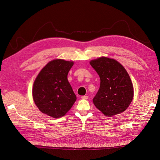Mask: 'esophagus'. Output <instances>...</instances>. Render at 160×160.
<instances>
[{
	"instance_id": "34e87169",
	"label": "esophagus",
	"mask_w": 160,
	"mask_h": 160,
	"mask_svg": "<svg viewBox=\"0 0 160 160\" xmlns=\"http://www.w3.org/2000/svg\"><path fill=\"white\" fill-rule=\"evenodd\" d=\"M88 96H81V98L82 99H88Z\"/></svg>"
}]
</instances>
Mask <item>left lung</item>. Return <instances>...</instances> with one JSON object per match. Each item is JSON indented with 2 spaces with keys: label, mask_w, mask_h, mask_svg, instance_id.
<instances>
[{
  "label": "left lung",
  "mask_w": 160,
  "mask_h": 160,
  "mask_svg": "<svg viewBox=\"0 0 160 160\" xmlns=\"http://www.w3.org/2000/svg\"><path fill=\"white\" fill-rule=\"evenodd\" d=\"M100 78V87L93 98L94 105L105 116L124 112L133 97L132 81L125 68L117 60L100 57L90 62Z\"/></svg>",
  "instance_id": "8db88e82"
}]
</instances>
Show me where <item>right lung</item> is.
Listing matches in <instances>:
<instances>
[{"label":"right lung","instance_id":"right-lung-1","mask_svg":"<svg viewBox=\"0 0 160 160\" xmlns=\"http://www.w3.org/2000/svg\"><path fill=\"white\" fill-rule=\"evenodd\" d=\"M73 62L53 60L38 75L32 96L41 112L53 117L64 116L76 101V96L68 81V73Z\"/></svg>","mask_w":160,"mask_h":160}]
</instances>
